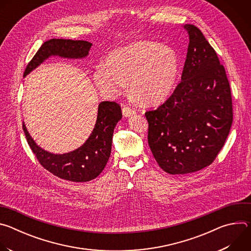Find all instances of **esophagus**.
<instances>
[{"label":"esophagus","mask_w":251,"mask_h":251,"mask_svg":"<svg viewBox=\"0 0 251 251\" xmlns=\"http://www.w3.org/2000/svg\"><path fill=\"white\" fill-rule=\"evenodd\" d=\"M122 112H123L124 117H130V116H132V115H134V114L136 113L135 109L132 108V107H130L128 104H126V105L123 106Z\"/></svg>","instance_id":"obj_1"}]
</instances>
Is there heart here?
Returning <instances> with one entry per match:
<instances>
[{
    "instance_id": "heart-1",
    "label": "heart",
    "mask_w": 251,
    "mask_h": 251,
    "mask_svg": "<svg viewBox=\"0 0 251 251\" xmlns=\"http://www.w3.org/2000/svg\"><path fill=\"white\" fill-rule=\"evenodd\" d=\"M177 75L175 51L154 42L141 41L118 49L107 57L106 64L94 67L92 79L105 95L116 96L127 87L145 104H157L174 88Z\"/></svg>"
}]
</instances>
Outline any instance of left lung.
<instances>
[{
  "label": "left lung",
  "instance_id": "8db88e82",
  "mask_svg": "<svg viewBox=\"0 0 251 251\" xmlns=\"http://www.w3.org/2000/svg\"><path fill=\"white\" fill-rule=\"evenodd\" d=\"M189 47L182 81L156 110L147 111L148 143L159 166L185 175L209 166L232 124V100L226 69L194 25H185Z\"/></svg>",
  "mask_w": 251,
  "mask_h": 251
}]
</instances>
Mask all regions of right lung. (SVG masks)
<instances>
[{
	"label": "right lung",
	"mask_w": 251,
	"mask_h": 251,
	"mask_svg": "<svg viewBox=\"0 0 251 251\" xmlns=\"http://www.w3.org/2000/svg\"><path fill=\"white\" fill-rule=\"evenodd\" d=\"M92 44L86 41L52 39L41 47L26 65L24 76L51 55L65 58H83L88 55ZM122 118L121 107L113 101H102L98 105L97 119L92 133L78 149L52 154L39 147L28 134L25 123L23 129L26 141L40 164L54 176L71 182H88L104 170L109 160L112 137L117 122Z\"/></svg>",
	"instance_id": "add662e5"
}]
</instances>
